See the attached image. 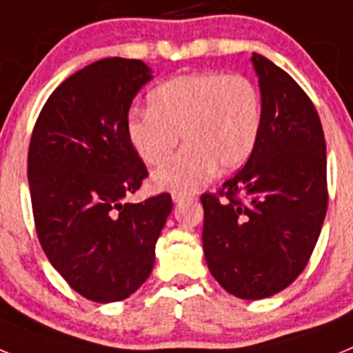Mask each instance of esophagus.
Here are the masks:
<instances>
[{"label": "esophagus", "instance_id": "1", "mask_svg": "<svg viewBox=\"0 0 353 353\" xmlns=\"http://www.w3.org/2000/svg\"><path fill=\"white\" fill-rule=\"evenodd\" d=\"M187 198H189V196L183 194V192H173V201H174V203H180V201H185Z\"/></svg>", "mask_w": 353, "mask_h": 353}]
</instances>
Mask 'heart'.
Instances as JSON below:
<instances>
[{"instance_id":"1","label":"heart","mask_w":353,"mask_h":353,"mask_svg":"<svg viewBox=\"0 0 353 353\" xmlns=\"http://www.w3.org/2000/svg\"><path fill=\"white\" fill-rule=\"evenodd\" d=\"M150 111H134L127 136L148 166H162L154 182L171 191H194L223 171L240 168L256 146L261 127L260 92L240 74L201 72L173 77L148 97Z\"/></svg>"}]
</instances>
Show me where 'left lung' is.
<instances>
[{
	"label": "left lung",
	"instance_id": "left-lung-1",
	"mask_svg": "<svg viewBox=\"0 0 353 353\" xmlns=\"http://www.w3.org/2000/svg\"><path fill=\"white\" fill-rule=\"evenodd\" d=\"M260 79L261 127L245 166L219 191L201 194L203 251L226 292L258 301L305 269L327 214L322 121L290 74L252 54Z\"/></svg>",
	"mask_w": 353,
	"mask_h": 353
}]
</instances>
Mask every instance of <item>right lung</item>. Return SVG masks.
Here are the masks:
<instances>
[{
    "label": "right lung",
    "mask_w": 353,
    "mask_h": 353,
    "mask_svg": "<svg viewBox=\"0 0 353 353\" xmlns=\"http://www.w3.org/2000/svg\"><path fill=\"white\" fill-rule=\"evenodd\" d=\"M150 79L141 60L95 61L51 93L31 134L28 182L40 245L68 286L93 302L123 301L148 279L173 208L168 192L125 203L148 176L127 121Z\"/></svg>",
    "instance_id": "add662e5"
}]
</instances>
